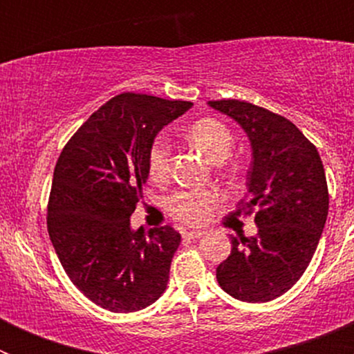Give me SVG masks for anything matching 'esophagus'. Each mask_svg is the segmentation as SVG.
<instances>
[{"mask_svg":"<svg viewBox=\"0 0 354 354\" xmlns=\"http://www.w3.org/2000/svg\"><path fill=\"white\" fill-rule=\"evenodd\" d=\"M184 236V239H200V237L204 236V232H202V230H192V232H184L183 234Z\"/></svg>","mask_w":354,"mask_h":354,"instance_id":"1","label":"esophagus"}]
</instances>
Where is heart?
<instances>
[{
	"label": "heart",
	"mask_w": 354,
	"mask_h": 354,
	"mask_svg": "<svg viewBox=\"0 0 354 354\" xmlns=\"http://www.w3.org/2000/svg\"><path fill=\"white\" fill-rule=\"evenodd\" d=\"M186 138L198 147L211 161H223L234 147V136L218 118H200L186 129ZM147 170L152 183H165L170 177V142L167 136H156L147 154ZM220 202L212 189H183L168 196L165 209L174 220L186 225H200L209 218Z\"/></svg>",
	"instance_id": "heart-1"
}]
</instances>
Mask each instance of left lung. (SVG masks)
Here are the masks:
<instances>
[{"instance_id": "8db88e82", "label": "left lung", "mask_w": 354, "mask_h": 354, "mask_svg": "<svg viewBox=\"0 0 354 354\" xmlns=\"http://www.w3.org/2000/svg\"><path fill=\"white\" fill-rule=\"evenodd\" d=\"M209 104L232 117L252 142L248 193L236 212H255L259 227L255 237H232V252L216 268V278L241 301H271L301 278L323 234L330 204L323 161L282 115L237 99Z\"/></svg>"}]
</instances>
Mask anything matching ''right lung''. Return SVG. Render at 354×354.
I'll return each instance as SVG.
<instances>
[{
	"label": "right lung",
	"instance_id": "add662e5",
	"mask_svg": "<svg viewBox=\"0 0 354 354\" xmlns=\"http://www.w3.org/2000/svg\"><path fill=\"white\" fill-rule=\"evenodd\" d=\"M189 101L115 95L65 143L53 174L48 232L71 282L109 312H134L165 292L180 234L170 225L131 230L156 134Z\"/></svg>",
	"mask_w": 354,
	"mask_h": 354
}]
</instances>
